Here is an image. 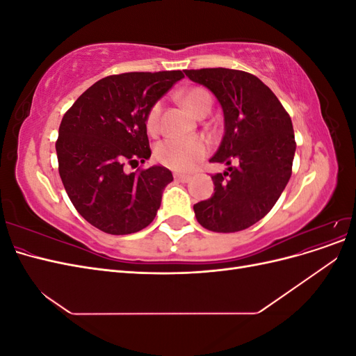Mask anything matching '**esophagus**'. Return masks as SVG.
<instances>
[{"label": "esophagus", "mask_w": 356, "mask_h": 356, "mask_svg": "<svg viewBox=\"0 0 356 356\" xmlns=\"http://www.w3.org/2000/svg\"><path fill=\"white\" fill-rule=\"evenodd\" d=\"M174 178L177 181H181V182H188L191 179L190 175H182V174H174Z\"/></svg>", "instance_id": "esophagus-1"}]
</instances>
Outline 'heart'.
I'll list each match as a JSON object with an SVG mask.
<instances>
[{"instance_id":"heart-1","label":"heart","mask_w":356,"mask_h":356,"mask_svg":"<svg viewBox=\"0 0 356 356\" xmlns=\"http://www.w3.org/2000/svg\"><path fill=\"white\" fill-rule=\"evenodd\" d=\"M181 101L188 111L195 115H200L203 111L211 110V95L208 90L202 88H193L181 93ZM161 104L156 102L152 105L145 115V129L149 135H156L160 126ZM208 152L207 143L202 138H188V139H165L156 145L154 159L157 163L163 165L177 172H186L195 166L199 160H202Z\"/></svg>"}]
</instances>
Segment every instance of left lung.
<instances>
[{"label": "left lung", "instance_id": "8db88e82", "mask_svg": "<svg viewBox=\"0 0 356 356\" xmlns=\"http://www.w3.org/2000/svg\"><path fill=\"white\" fill-rule=\"evenodd\" d=\"M221 104L224 136L212 163H225L212 175L213 195L196 203L202 227L241 232L275 207L293 172L296 139L291 117L276 95L255 75L229 68L186 70Z\"/></svg>", "mask_w": 356, "mask_h": 356}]
</instances>
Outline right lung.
I'll list each match as a JSON object with an SVG mask.
<instances>
[{"label": "right lung", "mask_w": 356, "mask_h": 356, "mask_svg": "<svg viewBox=\"0 0 356 356\" xmlns=\"http://www.w3.org/2000/svg\"><path fill=\"white\" fill-rule=\"evenodd\" d=\"M182 77L181 71L108 75L63 115L56 141L59 175L74 208L93 227L131 234L154 220L172 172L123 169L152 156L145 115Z\"/></svg>", "instance_id": "add662e5"}]
</instances>
